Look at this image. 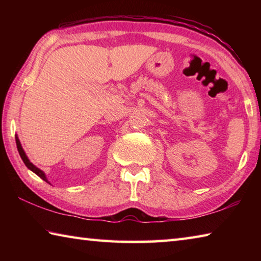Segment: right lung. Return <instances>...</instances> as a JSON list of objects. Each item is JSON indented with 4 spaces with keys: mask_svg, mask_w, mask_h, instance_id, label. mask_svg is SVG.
<instances>
[{
    "mask_svg": "<svg viewBox=\"0 0 261 261\" xmlns=\"http://www.w3.org/2000/svg\"><path fill=\"white\" fill-rule=\"evenodd\" d=\"M15 138H16V145H17V149H18V152H19V155H20V158H21V160H23V162L25 163V166L29 168L30 170H32L34 174H37L39 177L40 178H42L43 180H45V182H47V183H49L48 182V179H47V177H46V174L43 173V171L41 170V169H39L38 167H35L32 162H31L30 160H29V158H28V155H26V153H25V151L23 149V147H21V144H20V141H19V139H18V136H15ZM50 184V183H49Z\"/></svg>",
    "mask_w": 261,
    "mask_h": 261,
    "instance_id": "1",
    "label": "right lung"
}]
</instances>
